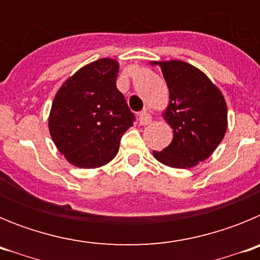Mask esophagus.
I'll return each instance as SVG.
<instances>
[{
    "label": "esophagus",
    "mask_w": 260,
    "mask_h": 260,
    "mask_svg": "<svg viewBox=\"0 0 260 260\" xmlns=\"http://www.w3.org/2000/svg\"><path fill=\"white\" fill-rule=\"evenodd\" d=\"M151 121H152V117H151V114L147 110H143V112L139 113V122H141V125H150Z\"/></svg>",
    "instance_id": "1"
}]
</instances>
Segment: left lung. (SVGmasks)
I'll return each instance as SVG.
<instances>
[{
  "instance_id": "left-lung-1",
  "label": "left lung",
  "mask_w": 260,
  "mask_h": 260,
  "mask_svg": "<svg viewBox=\"0 0 260 260\" xmlns=\"http://www.w3.org/2000/svg\"><path fill=\"white\" fill-rule=\"evenodd\" d=\"M161 68L169 89L162 113L173 139L153 157L172 168H191L212 155L228 127V109L220 91L203 71L180 59L152 61Z\"/></svg>"
}]
</instances>
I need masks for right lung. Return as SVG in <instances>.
Here are the masks:
<instances>
[{"label":"right lung","instance_id":"right-lung-1","mask_svg":"<svg viewBox=\"0 0 260 260\" xmlns=\"http://www.w3.org/2000/svg\"><path fill=\"white\" fill-rule=\"evenodd\" d=\"M119 65L100 58L80 68L59 87L49 113L57 150L78 168H99L116 157L121 137L134 122L116 86Z\"/></svg>","mask_w":260,"mask_h":260}]
</instances>
